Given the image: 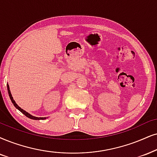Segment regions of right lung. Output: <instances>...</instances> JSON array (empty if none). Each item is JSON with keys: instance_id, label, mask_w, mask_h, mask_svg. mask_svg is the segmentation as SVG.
<instances>
[{"instance_id": "add662e5", "label": "right lung", "mask_w": 157, "mask_h": 157, "mask_svg": "<svg viewBox=\"0 0 157 157\" xmlns=\"http://www.w3.org/2000/svg\"><path fill=\"white\" fill-rule=\"evenodd\" d=\"M7 89H8V93H9V97H10V99H11V102L13 103V106H14L17 109H19V111H20V112L22 113V114H24L25 115L26 117H27L28 118H30V119H32V120H45V119H46L45 117H34V116H32L31 114H29V113H27V112H25V110H23L22 109H21L20 107H19V106H18V105L16 104V102H15V101L13 100V97H12V96H11V91H10V90H9V85H7Z\"/></svg>"}]
</instances>
